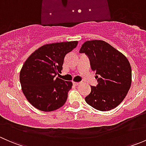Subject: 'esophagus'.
Wrapping results in <instances>:
<instances>
[{
    "label": "esophagus",
    "instance_id": "esophagus-1",
    "mask_svg": "<svg viewBox=\"0 0 146 146\" xmlns=\"http://www.w3.org/2000/svg\"><path fill=\"white\" fill-rule=\"evenodd\" d=\"M80 84V82H73V85H78Z\"/></svg>",
    "mask_w": 146,
    "mask_h": 146
}]
</instances>
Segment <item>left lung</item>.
<instances>
[{"instance_id":"1","label":"left lung","mask_w":146,"mask_h":146,"mask_svg":"<svg viewBox=\"0 0 146 146\" xmlns=\"http://www.w3.org/2000/svg\"><path fill=\"white\" fill-rule=\"evenodd\" d=\"M80 53H85L89 56L91 68L98 75V85L91 86L85 102L100 111L117 107L131 85V67L129 60L110 44L97 39L85 42Z\"/></svg>"}]
</instances>
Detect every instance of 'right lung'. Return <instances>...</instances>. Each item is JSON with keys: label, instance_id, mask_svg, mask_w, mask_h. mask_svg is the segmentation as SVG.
Wrapping results in <instances>:
<instances>
[{"label": "right lung", "instance_id": "add662e5", "mask_svg": "<svg viewBox=\"0 0 146 146\" xmlns=\"http://www.w3.org/2000/svg\"><path fill=\"white\" fill-rule=\"evenodd\" d=\"M78 43L72 41L44 44L35 50L23 64L20 72L22 90L36 109L51 111L65 104L73 83L55 76L63 69L65 56Z\"/></svg>", "mask_w": 146, "mask_h": 146}]
</instances>
